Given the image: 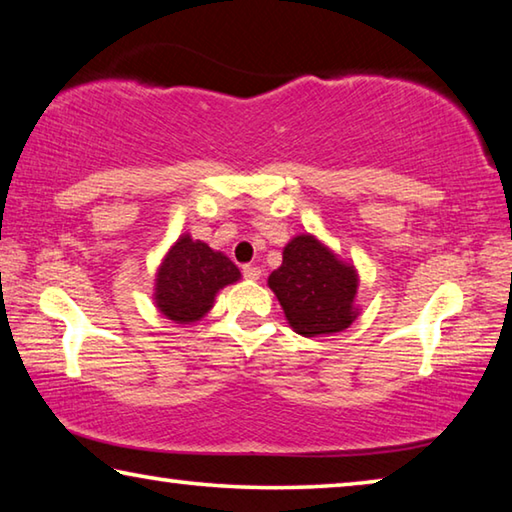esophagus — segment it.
Returning <instances> with one entry per match:
<instances>
[{
    "instance_id": "esophagus-1",
    "label": "esophagus",
    "mask_w": 512,
    "mask_h": 512,
    "mask_svg": "<svg viewBox=\"0 0 512 512\" xmlns=\"http://www.w3.org/2000/svg\"><path fill=\"white\" fill-rule=\"evenodd\" d=\"M244 277L246 280H259V277H262V268L259 266H255V264H246L244 266Z\"/></svg>"
}]
</instances>
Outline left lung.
<instances>
[{
  "instance_id": "1",
  "label": "left lung",
  "mask_w": 512,
  "mask_h": 512,
  "mask_svg": "<svg viewBox=\"0 0 512 512\" xmlns=\"http://www.w3.org/2000/svg\"><path fill=\"white\" fill-rule=\"evenodd\" d=\"M268 287L300 336L343 332L359 316L357 268L309 232L284 246L282 266L268 275Z\"/></svg>"
}]
</instances>
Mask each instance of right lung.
<instances>
[{
  "mask_svg": "<svg viewBox=\"0 0 512 512\" xmlns=\"http://www.w3.org/2000/svg\"><path fill=\"white\" fill-rule=\"evenodd\" d=\"M241 280V271L205 241L180 235L155 273L153 300L164 318L178 325H194L214 307L223 287Z\"/></svg>",
  "mask_w": 512,
  "mask_h": 512,
  "instance_id": "1",
  "label": "right lung"
}]
</instances>
